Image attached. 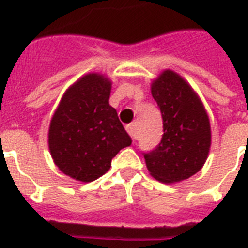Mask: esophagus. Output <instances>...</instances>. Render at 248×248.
Here are the masks:
<instances>
[{"instance_id":"esophagus-1","label":"esophagus","mask_w":248,"mask_h":248,"mask_svg":"<svg viewBox=\"0 0 248 248\" xmlns=\"http://www.w3.org/2000/svg\"><path fill=\"white\" fill-rule=\"evenodd\" d=\"M127 132L130 134L132 139L136 140L138 138V127H136V122H132V124H127Z\"/></svg>"}]
</instances>
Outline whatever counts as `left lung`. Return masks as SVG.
I'll return each instance as SVG.
<instances>
[{"label": "left lung", "mask_w": 248, "mask_h": 248, "mask_svg": "<svg viewBox=\"0 0 248 248\" xmlns=\"http://www.w3.org/2000/svg\"><path fill=\"white\" fill-rule=\"evenodd\" d=\"M163 120V135L144 155L147 169L161 183L172 184L197 173L208 157L211 126L200 96L180 75L166 69L151 85Z\"/></svg>", "instance_id": "left-lung-1"}]
</instances>
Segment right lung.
Listing matches in <instances>:
<instances>
[{"label":"right lung","mask_w":248,"mask_h":248,"mask_svg":"<svg viewBox=\"0 0 248 248\" xmlns=\"http://www.w3.org/2000/svg\"><path fill=\"white\" fill-rule=\"evenodd\" d=\"M112 81L87 73L64 93L48 127V149L59 170L90 183L104 175L122 148L131 145L116 109L109 105Z\"/></svg>","instance_id":"1"}]
</instances>
